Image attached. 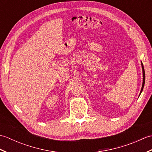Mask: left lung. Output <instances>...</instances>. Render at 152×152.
Segmentation results:
<instances>
[{"label": "left lung", "instance_id": "1", "mask_svg": "<svg viewBox=\"0 0 152 152\" xmlns=\"http://www.w3.org/2000/svg\"><path fill=\"white\" fill-rule=\"evenodd\" d=\"M142 72H143V83H142V86L140 93H142V91L143 88H144V83H145V71H144V66H143L142 63Z\"/></svg>", "mask_w": 152, "mask_h": 152}]
</instances>
